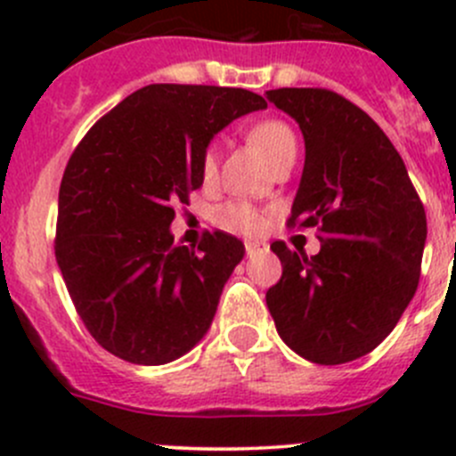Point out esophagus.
<instances>
[{"instance_id":"obj_1","label":"esophagus","mask_w":456,"mask_h":456,"mask_svg":"<svg viewBox=\"0 0 456 456\" xmlns=\"http://www.w3.org/2000/svg\"><path fill=\"white\" fill-rule=\"evenodd\" d=\"M269 249V247L265 245V242H260V240H245V254L247 256H256V254H260V251H266Z\"/></svg>"}]
</instances>
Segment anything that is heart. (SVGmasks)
Returning a JSON list of instances; mask_svg holds the SVG:
<instances>
[{
  "label": "heart",
  "instance_id": "1",
  "mask_svg": "<svg viewBox=\"0 0 456 456\" xmlns=\"http://www.w3.org/2000/svg\"><path fill=\"white\" fill-rule=\"evenodd\" d=\"M247 136H249V141L265 154V159L273 167L280 160L296 156L297 151L296 132L282 118H262V121H256L249 127V132H247ZM216 172H218V147L209 145L202 151L200 174L205 181H211ZM216 223L223 224L224 229H232V232L251 233L260 227L262 218L256 207L249 205L247 200H232L216 209Z\"/></svg>",
  "mask_w": 456,
  "mask_h": 456
}]
</instances>
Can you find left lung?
<instances>
[{
    "mask_svg": "<svg viewBox=\"0 0 456 456\" xmlns=\"http://www.w3.org/2000/svg\"><path fill=\"white\" fill-rule=\"evenodd\" d=\"M305 134L289 227H317L320 254L275 240L282 278L266 306L289 348L322 366L366 355L395 329L419 284L426 211L388 136L326 87L266 92Z\"/></svg>",
    "mask_w": 456,
    "mask_h": 456,
    "instance_id": "obj_1",
    "label": "left lung"
}]
</instances>
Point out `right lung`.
<instances>
[{"mask_svg":"<svg viewBox=\"0 0 456 456\" xmlns=\"http://www.w3.org/2000/svg\"><path fill=\"white\" fill-rule=\"evenodd\" d=\"M262 108L266 101L242 87L145 86L75 147L59 187L54 256L77 314L112 355L167 364L207 333L245 247L207 232L187 249L169 224L202 185L200 159L216 132Z\"/></svg>","mask_w":456,"mask_h":456,"instance_id":"1","label":"right lung"}]
</instances>
